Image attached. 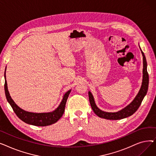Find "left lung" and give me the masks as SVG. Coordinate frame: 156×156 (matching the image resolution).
Listing matches in <instances>:
<instances>
[{
	"mask_svg": "<svg viewBox=\"0 0 156 156\" xmlns=\"http://www.w3.org/2000/svg\"><path fill=\"white\" fill-rule=\"evenodd\" d=\"M140 51L143 55V64H144L143 80H142V86L138 94L134 99V100L129 105H128L126 108L116 112H108L103 111L97 108V106L95 103L94 97L92 93L90 92H88L89 101H90V103L92 109L96 115H97L99 117L104 119H110V120L121 119L126 118L128 116H132L133 114H134L136 111V110L139 108V107H140V105H141V103L144 99V97L147 94V90H148V87H149V74L147 73V61H146L144 53L142 52L141 48H140Z\"/></svg>",
	"mask_w": 156,
	"mask_h": 156,
	"instance_id": "left-lung-1",
	"label": "left lung"
}]
</instances>
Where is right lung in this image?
<instances>
[{
  "label": "right lung",
  "instance_id": "obj_1",
  "mask_svg": "<svg viewBox=\"0 0 156 156\" xmlns=\"http://www.w3.org/2000/svg\"><path fill=\"white\" fill-rule=\"evenodd\" d=\"M5 78V84L4 89L6 99L11 105L13 111L16 113L17 116L23 121L27 124L34 125L37 126H45L52 125L58 121L64 114L66 103L68 97L71 92V90L68 91L64 95L63 99L56 109L50 112H42V113H35L31 112L21 109L20 107L15 104L14 101L11 99V97L7 89V81Z\"/></svg>",
  "mask_w": 156,
  "mask_h": 156
}]
</instances>
